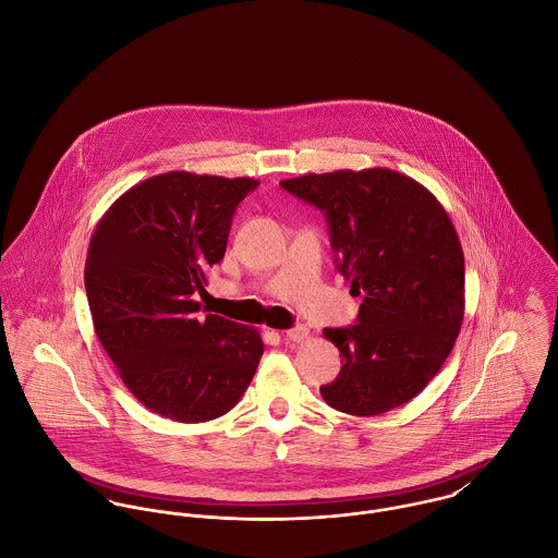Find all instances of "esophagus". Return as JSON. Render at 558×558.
<instances>
[{
  "label": "esophagus",
  "instance_id": "obj_1",
  "mask_svg": "<svg viewBox=\"0 0 558 558\" xmlns=\"http://www.w3.org/2000/svg\"><path fill=\"white\" fill-rule=\"evenodd\" d=\"M286 337L290 339V341H305L307 337H310V328L305 326V324H296L294 328H290V330H286Z\"/></svg>",
  "mask_w": 558,
  "mask_h": 558
}]
</instances>
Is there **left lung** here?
Returning <instances> with one entry per match:
<instances>
[{
    "label": "left lung",
    "mask_w": 558,
    "mask_h": 558,
    "mask_svg": "<svg viewBox=\"0 0 558 558\" xmlns=\"http://www.w3.org/2000/svg\"><path fill=\"white\" fill-rule=\"evenodd\" d=\"M324 213L337 270L363 296L359 324L324 328L341 372L319 387L345 414H385L416 398L451 354L464 319V253L442 204L387 167L281 180Z\"/></svg>",
    "instance_id": "8db88e82"
}]
</instances>
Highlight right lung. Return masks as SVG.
<instances>
[{
    "mask_svg": "<svg viewBox=\"0 0 558 558\" xmlns=\"http://www.w3.org/2000/svg\"><path fill=\"white\" fill-rule=\"evenodd\" d=\"M253 178L167 171L124 195L98 221L85 292L98 341L148 410L180 423L230 412L264 354L253 326L208 314L197 294L228 248Z\"/></svg>",
    "mask_w": 558,
    "mask_h": 558,
    "instance_id": "obj_1",
    "label": "right lung"
}]
</instances>
